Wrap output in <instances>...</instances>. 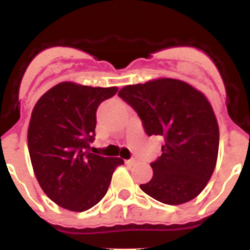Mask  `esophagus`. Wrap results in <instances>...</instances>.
<instances>
[{
    "label": "esophagus",
    "instance_id": "obj_1",
    "mask_svg": "<svg viewBox=\"0 0 250 250\" xmlns=\"http://www.w3.org/2000/svg\"><path fill=\"white\" fill-rule=\"evenodd\" d=\"M125 165H127V166H133L135 163V160H134V158H130V160H125Z\"/></svg>",
    "mask_w": 250,
    "mask_h": 250
}]
</instances>
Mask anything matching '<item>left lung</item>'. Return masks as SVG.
<instances>
[{
    "mask_svg": "<svg viewBox=\"0 0 250 250\" xmlns=\"http://www.w3.org/2000/svg\"><path fill=\"white\" fill-rule=\"evenodd\" d=\"M118 97L135 110L148 137L165 139L162 155L151 163L152 179L141 184V190L170 206L200 195L214 172L219 150L218 122L207 98L173 78L125 85Z\"/></svg>",
    "mask_w": 250,
    "mask_h": 250,
    "instance_id": "8db88e82",
    "label": "left lung"
}]
</instances>
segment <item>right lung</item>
I'll list each match as a JSON object with an SVG mask.
<instances>
[{
  "label": "right lung",
  "mask_w": 250,
  "mask_h": 250,
  "mask_svg": "<svg viewBox=\"0 0 250 250\" xmlns=\"http://www.w3.org/2000/svg\"><path fill=\"white\" fill-rule=\"evenodd\" d=\"M117 88L62 82L44 93L32 110L27 146L37 181L58 206L84 211L107 192L122 158L89 152L97 110Z\"/></svg>",
  "instance_id": "right-lung-1"
}]
</instances>
